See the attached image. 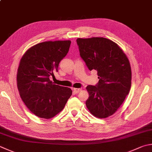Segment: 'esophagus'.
Returning a JSON list of instances; mask_svg holds the SVG:
<instances>
[{"mask_svg": "<svg viewBox=\"0 0 152 152\" xmlns=\"http://www.w3.org/2000/svg\"><path fill=\"white\" fill-rule=\"evenodd\" d=\"M73 90V91L75 93H78L79 92H80V91H81V89H80V88H74Z\"/></svg>", "mask_w": 152, "mask_h": 152, "instance_id": "obj_1", "label": "esophagus"}]
</instances>
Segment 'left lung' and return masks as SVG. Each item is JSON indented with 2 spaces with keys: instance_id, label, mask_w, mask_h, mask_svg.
Segmentation results:
<instances>
[{
  "instance_id": "1",
  "label": "left lung",
  "mask_w": 152,
  "mask_h": 152,
  "mask_svg": "<svg viewBox=\"0 0 152 152\" xmlns=\"http://www.w3.org/2000/svg\"><path fill=\"white\" fill-rule=\"evenodd\" d=\"M80 56L99 81L88 85L86 106L94 116L104 118L118 109L129 93L132 72L129 60L116 43L104 38H77Z\"/></svg>"
}]
</instances>
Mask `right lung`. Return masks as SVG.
Here are the masks:
<instances>
[{"label":"right lung","instance_id":"1","mask_svg":"<svg viewBox=\"0 0 152 152\" xmlns=\"http://www.w3.org/2000/svg\"><path fill=\"white\" fill-rule=\"evenodd\" d=\"M71 41L45 42L34 45L22 58L17 86L23 102L39 118L49 119L60 113L72 94L70 88L55 85L50 77L68 53Z\"/></svg>","mask_w":152,"mask_h":152}]
</instances>
